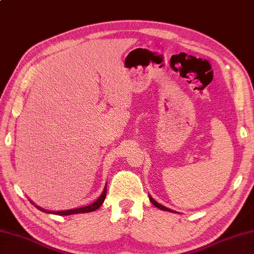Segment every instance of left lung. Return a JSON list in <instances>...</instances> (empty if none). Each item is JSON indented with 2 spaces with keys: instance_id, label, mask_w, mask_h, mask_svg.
<instances>
[{
  "instance_id": "left-lung-1",
  "label": "left lung",
  "mask_w": 254,
  "mask_h": 254,
  "mask_svg": "<svg viewBox=\"0 0 254 254\" xmlns=\"http://www.w3.org/2000/svg\"><path fill=\"white\" fill-rule=\"evenodd\" d=\"M148 198H150V200H151V202L153 203L154 206L155 207H157L158 209H160V210H164V211H169V212H176V211H174V210H171V209H169V208H167V207H165V206H163V205H160V203H158L155 199L153 198V197L151 196V195H148Z\"/></svg>"
}]
</instances>
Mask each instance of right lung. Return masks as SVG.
<instances>
[{
  "instance_id": "add662e5",
  "label": "right lung",
  "mask_w": 254,
  "mask_h": 254,
  "mask_svg": "<svg viewBox=\"0 0 254 254\" xmlns=\"http://www.w3.org/2000/svg\"><path fill=\"white\" fill-rule=\"evenodd\" d=\"M106 196H107V184L106 187H104L103 190L101 195L98 197L97 200L94 201L92 203L88 206H85V207H80V208H75V209H70V210H63V211H52V210H46L44 208H41L40 206H36L35 203L30 200L31 202L33 203V205L38 208L39 210L43 212H46V213H53V214H57V215H69V214H76V213H87V212H92V211H96L97 209H99L101 207V205L103 203L104 199H106Z\"/></svg>"
}]
</instances>
